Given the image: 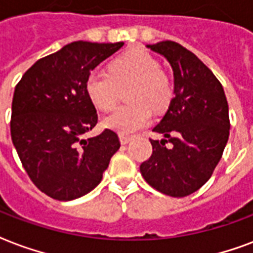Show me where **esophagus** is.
Here are the masks:
<instances>
[{
	"label": "esophagus",
	"instance_id": "1",
	"mask_svg": "<svg viewBox=\"0 0 253 253\" xmlns=\"http://www.w3.org/2000/svg\"><path fill=\"white\" fill-rule=\"evenodd\" d=\"M119 140L122 144H127L128 142L132 140V136H128V135H119Z\"/></svg>",
	"mask_w": 253,
	"mask_h": 253
}]
</instances>
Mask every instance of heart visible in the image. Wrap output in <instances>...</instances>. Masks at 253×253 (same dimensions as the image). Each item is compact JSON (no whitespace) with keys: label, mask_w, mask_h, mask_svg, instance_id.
Segmentation results:
<instances>
[{"label":"heart","mask_w":253,"mask_h":253,"mask_svg":"<svg viewBox=\"0 0 253 253\" xmlns=\"http://www.w3.org/2000/svg\"><path fill=\"white\" fill-rule=\"evenodd\" d=\"M109 73L92 71L84 81L86 95L102 111H110L117 103V84L134 82L128 92V101L134 103L119 106L103 121L110 130L121 135L132 134L150 123L151 108L159 113L169 105L172 90L169 78L147 51L132 50L115 58L110 63Z\"/></svg>","instance_id":"b5f03b06"}]
</instances>
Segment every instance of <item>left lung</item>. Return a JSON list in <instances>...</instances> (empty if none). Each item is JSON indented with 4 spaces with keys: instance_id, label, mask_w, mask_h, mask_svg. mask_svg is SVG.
I'll return each instance as SVG.
<instances>
[{
    "instance_id": "obj_1",
    "label": "left lung",
    "mask_w": 253,
    "mask_h": 253,
    "mask_svg": "<svg viewBox=\"0 0 253 253\" xmlns=\"http://www.w3.org/2000/svg\"><path fill=\"white\" fill-rule=\"evenodd\" d=\"M147 47L172 69L173 98L154 127L165 138L150 139L152 155L140 173L162 194L183 198L199 190L220 161L229 136L228 103L220 82L190 50L172 41Z\"/></svg>"
}]
</instances>
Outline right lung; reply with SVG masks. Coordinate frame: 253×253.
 I'll return each instance as SVG.
<instances>
[{
  "mask_svg": "<svg viewBox=\"0 0 253 253\" xmlns=\"http://www.w3.org/2000/svg\"><path fill=\"white\" fill-rule=\"evenodd\" d=\"M123 46L77 41L38 59L15 86L11 140L25 171L46 195L78 199L94 190L121 147L111 130L84 139L98 122L84 81Z\"/></svg>",
  "mask_w": 253,
  "mask_h": 253,
  "instance_id": "right-lung-1",
  "label": "right lung"
}]
</instances>
